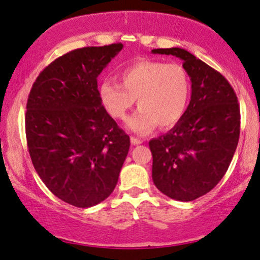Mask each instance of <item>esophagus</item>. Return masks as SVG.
<instances>
[{"instance_id":"esophagus-1","label":"esophagus","mask_w":260,"mask_h":260,"mask_svg":"<svg viewBox=\"0 0 260 260\" xmlns=\"http://www.w3.org/2000/svg\"><path fill=\"white\" fill-rule=\"evenodd\" d=\"M131 143H132L133 145H139V144H142L143 140L139 138H136V137H131Z\"/></svg>"}]
</instances>
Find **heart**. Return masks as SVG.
I'll return each mask as SVG.
<instances>
[{"label": "heart", "instance_id": "b5f03b06", "mask_svg": "<svg viewBox=\"0 0 260 260\" xmlns=\"http://www.w3.org/2000/svg\"><path fill=\"white\" fill-rule=\"evenodd\" d=\"M121 85L105 80L99 85V98L105 111L115 120H124L134 103L139 110L127 122L132 132L145 136L157 124L170 128L187 111L190 82L180 63L139 59L118 74Z\"/></svg>", "mask_w": 260, "mask_h": 260}]
</instances>
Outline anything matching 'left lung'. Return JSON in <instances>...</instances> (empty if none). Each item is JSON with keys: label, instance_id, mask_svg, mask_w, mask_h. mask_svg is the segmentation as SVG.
Returning a JSON list of instances; mask_svg holds the SVG:
<instances>
[{"label": "left lung", "instance_id": "left-lung-1", "mask_svg": "<svg viewBox=\"0 0 260 260\" xmlns=\"http://www.w3.org/2000/svg\"><path fill=\"white\" fill-rule=\"evenodd\" d=\"M151 52L181 58L192 82L183 118L149 142L154 184L175 201H194L210 192L228 171L240 138V105L225 77L187 50Z\"/></svg>", "mask_w": 260, "mask_h": 260}]
</instances>
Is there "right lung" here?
Instances as JSON below:
<instances>
[{
  "mask_svg": "<svg viewBox=\"0 0 260 260\" xmlns=\"http://www.w3.org/2000/svg\"><path fill=\"white\" fill-rule=\"evenodd\" d=\"M123 45L90 46L56 58L39 74L26 103L32 165L57 198L78 208L99 204L117 184L129 137L105 111L98 77Z\"/></svg>",
  "mask_w": 260,
  "mask_h": 260,
  "instance_id": "right-lung-1",
  "label": "right lung"
}]
</instances>
